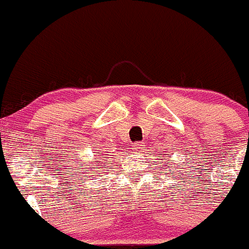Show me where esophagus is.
<instances>
[{"label":"esophagus","mask_w":249,"mask_h":249,"mask_svg":"<svg viewBox=\"0 0 249 249\" xmlns=\"http://www.w3.org/2000/svg\"><path fill=\"white\" fill-rule=\"evenodd\" d=\"M142 149V143H135V144L131 145V150L132 152H140Z\"/></svg>","instance_id":"1"}]
</instances>
